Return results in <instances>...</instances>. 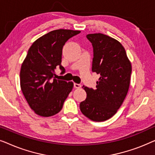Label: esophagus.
Masks as SVG:
<instances>
[{
	"instance_id": "esophagus-1",
	"label": "esophagus",
	"mask_w": 155,
	"mask_h": 155,
	"mask_svg": "<svg viewBox=\"0 0 155 155\" xmlns=\"http://www.w3.org/2000/svg\"><path fill=\"white\" fill-rule=\"evenodd\" d=\"M82 87V85L80 84H78V83H74V87L75 88H77V89H79Z\"/></svg>"
}]
</instances>
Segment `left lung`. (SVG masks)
Here are the masks:
<instances>
[{"instance_id":"8db88e82","label":"left lung","mask_w":155,"mask_h":155,"mask_svg":"<svg viewBox=\"0 0 155 155\" xmlns=\"http://www.w3.org/2000/svg\"><path fill=\"white\" fill-rule=\"evenodd\" d=\"M92 43V71L99 74L96 88L84 87L87 98L80 104V111L94 121L111 118L124 102L128 93L132 68L122 44L103 35L86 36Z\"/></svg>"}]
</instances>
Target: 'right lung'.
<instances>
[{
  "label": "right lung",
  "instance_id": "right-lung-1",
  "mask_svg": "<svg viewBox=\"0 0 155 155\" xmlns=\"http://www.w3.org/2000/svg\"><path fill=\"white\" fill-rule=\"evenodd\" d=\"M80 31L57 29L36 40L30 46L20 70V87L29 107L38 115L58 114L73 87V82L57 80L55 69L61 65L62 50L70 38Z\"/></svg>",
  "mask_w": 155,
  "mask_h": 155
}]
</instances>
